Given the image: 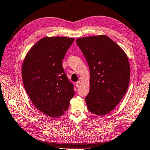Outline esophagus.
<instances>
[{"label":"esophagus","instance_id":"1","mask_svg":"<svg viewBox=\"0 0 150 150\" xmlns=\"http://www.w3.org/2000/svg\"><path fill=\"white\" fill-rule=\"evenodd\" d=\"M80 84H81V82H80V81H79V82H76V83H75L76 87V88H79L80 86Z\"/></svg>","mask_w":150,"mask_h":150}]
</instances>
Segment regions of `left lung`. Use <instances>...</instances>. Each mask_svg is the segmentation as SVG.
Listing matches in <instances>:
<instances>
[{"mask_svg": "<svg viewBox=\"0 0 150 150\" xmlns=\"http://www.w3.org/2000/svg\"><path fill=\"white\" fill-rule=\"evenodd\" d=\"M76 42L89 67L90 91L85 101L90 112L104 115L112 110L129 86L130 66L125 51L105 35L79 38Z\"/></svg>", "mask_w": 150, "mask_h": 150, "instance_id": "8db88e82", "label": "left lung"}]
</instances>
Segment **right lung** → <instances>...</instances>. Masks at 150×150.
Wrapping results in <instances>:
<instances>
[{
	"mask_svg": "<svg viewBox=\"0 0 150 150\" xmlns=\"http://www.w3.org/2000/svg\"><path fill=\"white\" fill-rule=\"evenodd\" d=\"M74 41L67 37H45L28 51L22 67L23 84L33 104L51 117L65 114L74 96L62 60Z\"/></svg>",
	"mask_w": 150,
	"mask_h": 150,
	"instance_id": "obj_1",
	"label": "right lung"
}]
</instances>
